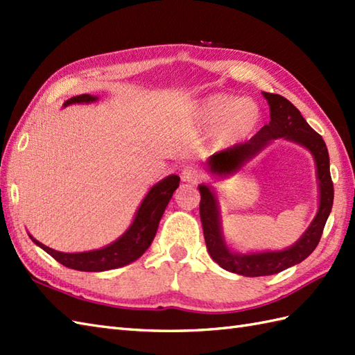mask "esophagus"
Masks as SVG:
<instances>
[{"mask_svg": "<svg viewBox=\"0 0 355 355\" xmlns=\"http://www.w3.org/2000/svg\"><path fill=\"white\" fill-rule=\"evenodd\" d=\"M182 180H183V182L193 183V184L200 183L201 173H200L197 166H184L183 171H182Z\"/></svg>", "mask_w": 355, "mask_h": 355, "instance_id": "esophagus-1", "label": "esophagus"}]
</instances>
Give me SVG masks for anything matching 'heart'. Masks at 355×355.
<instances>
[{
	"label": "heart",
	"instance_id": "1",
	"mask_svg": "<svg viewBox=\"0 0 355 355\" xmlns=\"http://www.w3.org/2000/svg\"><path fill=\"white\" fill-rule=\"evenodd\" d=\"M200 122L214 126L212 139L216 146H227L248 137L261 122V110L250 99L229 94H212L202 99L198 108Z\"/></svg>",
	"mask_w": 355,
	"mask_h": 355
}]
</instances>
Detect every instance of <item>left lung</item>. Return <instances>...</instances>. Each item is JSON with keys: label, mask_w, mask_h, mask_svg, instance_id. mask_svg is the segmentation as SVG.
Wrapping results in <instances>:
<instances>
[{"label": "left lung", "mask_w": 355, "mask_h": 355, "mask_svg": "<svg viewBox=\"0 0 355 355\" xmlns=\"http://www.w3.org/2000/svg\"><path fill=\"white\" fill-rule=\"evenodd\" d=\"M263 97L270 105V123L263 125L261 131L248 141L220 150L210 157V171L216 173L236 172L245 162L261 153L270 140L285 137L300 143L310 149L314 155L320 187V205L311 225L293 247L282 252L238 254L232 253L224 244L215 195L210 192L207 186H200V216L209 254L224 270L250 277L275 275L306 259L319 244L334 201V186L329 173V155L322 135L306 123L300 111L284 96L263 93Z\"/></svg>", "instance_id": "1"}]
</instances>
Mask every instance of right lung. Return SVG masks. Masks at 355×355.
<instances>
[{"label":"right lung","instance_id":"obj_1","mask_svg":"<svg viewBox=\"0 0 355 355\" xmlns=\"http://www.w3.org/2000/svg\"><path fill=\"white\" fill-rule=\"evenodd\" d=\"M97 97L89 94H80L64 103V107L71 103H88L94 102ZM180 186V177L171 175L162 180L160 183L155 184L153 189L143 200L140 205L137 215L134 218L131 227L126 230L123 236H120L116 243L107 247L99 248V250L84 252V253H62L56 252L53 248L41 244L40 241L33 239L36 245H40L42 250L47 252L51 258H55L62 266L79 270V271H105L123 267L146 252V248L153 243L157 233L158 223L162 220V215L168 206L169 200L172 198L173 192Z\"/></svg>","mask_w":355,"mask_h":355}]
</instances>
